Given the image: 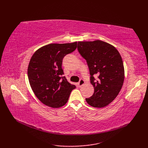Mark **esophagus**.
<instances>
[{
	"label": "esophagus",
	"instance_id": "esophagus-1",
	"mask_svg": "<svg viewBox=\"0 0 148 148\" xmlns=\"http://www.w3.org/2000/svg\"><path fill=\"white\" fill-rule=\"evenodd\" d=\"M84 83H85V81H84V79H81L79 81V83H78V85H79V87H81L83 85H84Z\"/></svg>",
	"mask_w": 148,
	"mask_h": 148
}]
</instances>
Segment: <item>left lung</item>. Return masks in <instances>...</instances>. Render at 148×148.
<instances>
[{"mask_svg":"<svg viewBox=\"0 0 148 148\" xmlns=\"http://www.w3.org/2000/svg\"><path fill=\"white\" fill-rule=\"evenodd\" d=\"M77 49L86 60L90 82L94 93L86 101L94 108L109 104L120 92L124 82L125 71L121 56L115 47L100 40L79 41ZM94 76L98 78L95 79Z\"/></svg>","mask_w":148,"mask_h":148,"instance_id":"obj_1","label":"left lung"}]
</instances>
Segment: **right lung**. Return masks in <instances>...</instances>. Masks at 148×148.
<instances>
[{
  "label": "right lung",
  "instance_id": "right-lung-1",
  "mask_svg": "<svg viewBox=\"0 0 148 148\" xmlns=\"http://www.w3.org/2000/svg\"><path fill=\"white\" fill-rule=\"evenodd\" d=\"M77 42L49 44L34 53L28 67V77L32 90L40 102L53 108L67 102L76 86L69 83L62 68L64 56L73 52Z\"/></svg>",
  "mask_w": 148,
  "mask_h": 148
}]
</instances>
